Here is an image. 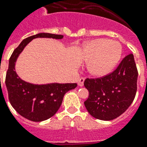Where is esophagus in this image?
Wrapping results in <instances>:
<instances>
[{"label": "esophagus", "instance_id": "obj_1", "mask_svg": "<svg viewBox=\"0 0 147 147\" xmlns=\"http://www.w3.org/2000/svg\"><path fill=\"white\" fill-rule=\"evenodd\" d=\"M84 78H81L78 81V85L80 86V87H82V86L84 85Z\"/></svg>", "mask_w": 147, "mask_h": 147}]
</instances>
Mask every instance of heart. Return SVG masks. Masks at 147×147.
I'll use <instances>...</instances> for the list:
<instances>
[{
	"instance_id": "b5f03b06",
	"label": "heart",
	"mask_w": 147,
	"mask_h": 147,
	"mask_svg": "<svg viewBox=\"0 0 147 147\" xmlns=\"http://www.w3.org/2000/svg\"><path fill=\"white\" fill-rule=\"evenodd\" d=\"M122 47L116 40L96 39L87 45L84 58L90 62L89 69L93 75L102 76L109 73L121 58Z\"/></svg>"
}]
</instances>
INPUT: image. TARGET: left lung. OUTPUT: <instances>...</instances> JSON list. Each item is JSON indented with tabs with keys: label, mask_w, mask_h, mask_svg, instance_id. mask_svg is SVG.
<instances>
[{
	"label": "left lung",
	"mask_w": 147,
	"mask_h": 147,
	"mask_svg": "<svg viewBox=\"0 0 147 147\" xmlns=\"http://www.w3.org/2000/svg\"><path fill=\"white\" fill-rule=\"evenodd\" d=\"M138 76L134 55L130 53L113 72L100 78H86L84 85L89 96L84 103L88 113L103 121L120 116L134 100Z\"/></svg>",
	"instance_id": "obj_1"
}]
</instances>
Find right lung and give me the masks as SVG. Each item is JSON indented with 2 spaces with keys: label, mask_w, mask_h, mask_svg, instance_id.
<instances>
[{
  "label": "right lung",
  "mask_w": 147,
  "mask_h": 147,
  "mask_svg": "<svg viewBox=\"0 0 147 147\" xmlns=\"http://www.w3.org/2000/svg\"><path fill=\"white\" fill-rule=\"evenodd\" d=\"M37 38L62 39L63 35L39 33L26 38L14 50L9 60L5 84L12 107L20 115L32 121H42L56 114L65 93L75 89L76 83L33 84L20 78L15 71V63L24 47Z\"/></svg>",
  "instance_id": "obj_1"
}]
</instances>
